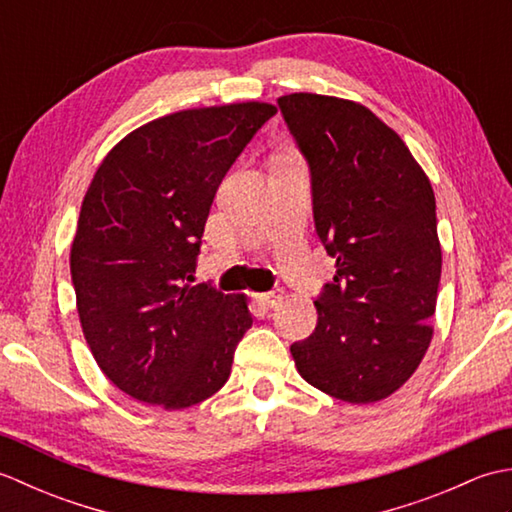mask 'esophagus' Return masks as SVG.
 <instances>
[{
    "label": "esophagus",
    "mask_w": 512,
    "mask_h": 512,
    "mask_svg": "<svg viewBox=\"0 0 512 512\" xmlns=\"http://www.w3.org/2000/svg\"><path fill=\"white\" fill-rule=\"evenodd\" d=\"M279 299H281L279 292H262V295H257V301L262 303L264 308H275Z\"/></svg>",
    "instance_id": "obj_1"
}]
</instances>
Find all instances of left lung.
Returning <instances> with one entry per match:
<instances>
[{"label":"left lung","mask_w":512,"mask_h":512,"mask_svg":"<svg viewBox=\"0 0 512 512\" xmlns=\"http://www.w3.org/2000/svg\"><path fill=\"white\" fill-rule=\"evenodd\" d=\"M306 158L314 228L336 259L314 301L317 328L290 345L299 374L352 405L383 400L431 343L442 250L436 195L400 136L361 103L277 101Z\"/></svg>","instance_id":"8db88e82"}]
</instances>
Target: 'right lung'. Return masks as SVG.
<instances>
[{
	"mask_svg": "<svg viewBox=\"0 0 512 512\" xmlns=\"http://www.w3.org/2000/svg\"><path fill=\"white\" fill-rule=\"evenodd\" d=\"M275 114L250 101L162 116L96 169L70 273L85 341L127 396L187 409L231 376L253 325L246 297L191 281L217 187Z\"/></svg>",
	"mask_w": 512,
	"mask_h": 512,
	"instance_id": "1",
	"label": "right lung"
}]
</instances>
